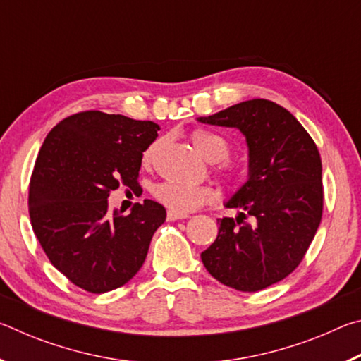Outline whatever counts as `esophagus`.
Masks as SVG:
<instances>
[{
  "instance_id": "esophagus-1",
  "label": "esophagus",
  "mask_w": 361,
  "mask_h": 361,
  "mask_svg": "<svg viewBox=\"0 0 361 361\" xmlns=\"http://www.w3.org/2000/svg\"><path fill=\"white\" fill-rule=\"evenodd\" d=\"M185 218H188L186 213H178V212H175V210H169L167 212V219H169V221H176V219H185Z\"/></svg>"
}]
</instances>
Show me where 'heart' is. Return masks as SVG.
I'll return each instance as SVG.
<instances>
[{
    "instance_id": "1",
    "label": "heart",
    "mask_w": 361,
    "mask_h": 361,
    "mask_svg": "<svg viewBox=\"0 0 361 361\" xmlns=\"http://www.w3.org/2000/svg\"><path fill=\"white\" fill-rule=\"evenodd\" d=\"M191 143L207 161L215 162V170L226 185L237 188L245 181L247 170L240 162L228 157L229 143L218 133L207 129H195L191 133ZM157 143H151L143 152V164H149L154 156ZM152 195L159 202L178 213H189L200 209L213 200V189L209 186L186 185L180 181H162L152 188Z\"/></svg>"
}]
</instances>
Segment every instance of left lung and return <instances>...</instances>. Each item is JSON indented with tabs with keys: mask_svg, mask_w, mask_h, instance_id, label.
Listing matches in <instances>:
<instances>
[{
	"mask_svg": "<svg viewBox=\"0 0 361 361\" xmlns=\"http://www.w3.org/2000/svg\"><path fill=\"white\" fill-rule=\"evenodd\" d=\"M235 127L250 149L248 181L226 207L237 218H219L216 240L202 262L218 282L259 291L280 282L302 261L323 213L322 159L312 137L288 109L253 99L199 118Z\"/></svg>",
	"mask_w": 361,
	"mask_h": 361,
	"instance_id": "8db88e82",
	"label": "left lung"
}]
</instances>
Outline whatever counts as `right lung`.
Returning <instances> with one entry per match:
<instances>
[{
	"mask_svg": "<svg viewBox=\"0 0 361 361\" xmlns=\"http://www.w3.org/2000/svg\"><path fill=\"white\" fill-rule=\"evenodd\" d=\"M159 126L122 114L81 111L47 133L28 186L33 232L54 267L79 288L106 293L143 266L166 209L133 204L129 215L108 210L109 192L140 186L143 151Z\"/></svg>",
	"mask_w": 361,
	"mask_h": 361,
	"instance_id": "obj_1",
	"label": "right lung"
}]
</instances>
